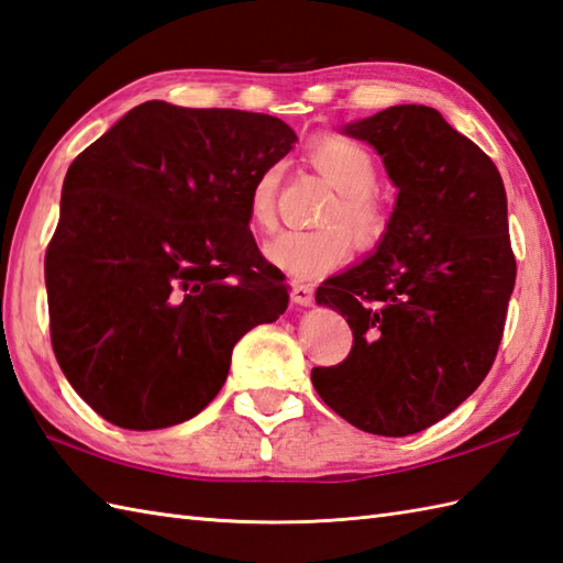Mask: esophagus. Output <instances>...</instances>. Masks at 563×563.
Returning a JSON list of instances; mask_svg holds the SVG:
<instances>
[{"label": "esophagus", "instance_id": "obj_1", "mask_svg": "<svg viewBox=\"0 0 563 563\" xmlns=\"http://www.w3.org/2000/svg\"><path fill=\"white\" fill-rule=\"evenodd\" d=\"M291 298L298 306H310L313 303V286L310 284H294L291 286Z\"/></svg>", "mask_w": 563, "mask_h": 563}]
</instances>
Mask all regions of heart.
Masks as SVG:
<instances>
[{
  "label": "heart",
  "instance_id": "obj_1",
  "mask_svg": "<svg viewBox=\"0 0 563 563\" xmlns=\"http://www.w3.org/2000/svg\"><path fill=\"white\" fill-rule=\"evenodd\" d=\"M308 158L340 190V197L324 214L330 227L282 231L262 247L269 265L294 279H318L324 272L342 265L354 247L347 225L361 243L378 241L387 227L385 207L371 192L378 178V166L364 144L349 136H322L308 146ZM279 176L282 168L269 166L260 173L250 190L247 217L257 229H272L277 221L274 205H277Z\"/></svg>",
  "mask_w": 563,
  "mask_h": 563
}]
</instances>
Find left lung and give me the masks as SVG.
<instances>
[{
    "label": "left lung",
    "mask_w": 563,
    "mask_h": 563,
    "mask_svg": "<svg viewBox=\"0 0 563 563\" xmlns=\"http://www.w3.org/2000/svg\"><path fill=\"white\" fill-rule=\"evenodd\" d=\"M344 134L376 148L399 192L378 247L318 286L354 344L310 380L361 431L419 433L477 390L501 344L516 286L504 180L427 106H393Z\"/></svg>",
    "instance_id": "left-lung-1"
}]
</instances>
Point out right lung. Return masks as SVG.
Instances as JSON below:
<instances>
[{"mask_svg":"<svg viewBox=\"0 0 563 563\" xmlns=\"http://www.w3.org/2000/svg\"><path fill=\"white\" fill-rule=\"evenodd\" d=\"M294 142L262 112L146 101L71 161L45 253L49 340L96 415L130 431L192 419L235 342L284 313L247 199Z\"/></svg>","mask_w":563,"mask_h":563,"instance_id":"right-lung-1","label":"right lung"}]
</instances>
